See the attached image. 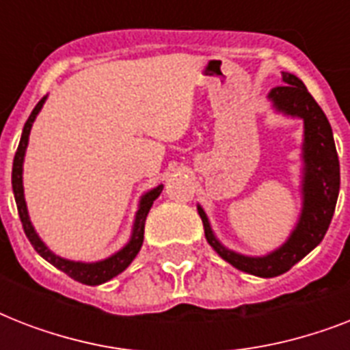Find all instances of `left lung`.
I'll return each instance as SVG.
<instances>
[{
	"label": "left lung",
	"instance_id": "8db88e82",
	"mask_svg": "<svg viewBox=\"0 0 350 350\" xmlns=\"http://www.w3.org/2000/svg\"><path fill=\"white\" fill-rule=\"evenodd\" d=\"M283 81L285 85L274 87L269 98L276 109L291 116L304 118L305 123L304 213L287 243L263 258L236 254L214 238L207 216L202 207H198L205 227V238L211 247L232 267L261 278L280 276L287 272L320 243L331 225L340 192V161L331 123L309 90L305 89L301 79L294 74L283 72Z\"/></svg>",
	"mask_w": 350,
	"mask_h": 350
}]
</instances>
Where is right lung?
Here are the masks:
<instances>
[{"instance_id":"obj_1","label":"right lung","mask_w":350,"mask_h":350,"mask_svg":"<svg viewBox=\"0 0 350 350\" xmlns=\"http://www.w3.org/2000/svg\"><path fill=\"white\" fill-rule=\"evenodd\" d=\"M45 103V98L38 101V105L34 107V111L29 116L27 123L23 126V134H21V139H19L18 150H16V156H14L12 163V191L14 198H16V205H18L19 219H21V225H23V230L27 234V238L32 243V247L36 249V252L45 258L49 263H52L54 267H57L59 271H63L67 276H70L72 280L79 283H85V285H100V283H105L109 280H112L114 276H118L120 272H123L126 267L131 265V261L136 258V254L139 252L143 245V230H145V219H147V214L152 207L154 200L161 194L163 191V185L156 187L150 192H147L145 196L142 198V203H139V211L136 214V221H134V232H132V238L129 241V245H125L120 252H116L114 256H111L109 260L98 261V263H79V261H68L63 260V258H57L56 254H52L51 250L46 249L45 243L38 238L34 227L30 224L29 213H27V205H25L23 198V180H21V174H23V158H25V148H27V143H29V134L30 129H32V123H34L38 112Z\"/></svg>"}]
</instances>
